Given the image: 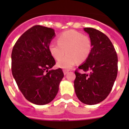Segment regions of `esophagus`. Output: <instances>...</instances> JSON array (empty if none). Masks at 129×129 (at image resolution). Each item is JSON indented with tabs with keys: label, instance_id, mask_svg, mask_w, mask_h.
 I'll use <instances>...</instances> for the list:
<instances>
[{
	"label": "esophagus",
	"instance_id": "1",
	"mask_svg": "<svg viewBox=\"0 0 129 129\" xmlns=\"http://www.w3.org/2000/svg\"><path fill=\"white\" fill-rule=\"evenodd\" d=\"M69 70L63 69V74H64V75H66V74H67V73L69 72Z\"/></svg>",
	"mask_w": 129,
	"mask_h": 129
}]
</instances>
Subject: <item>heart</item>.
Instances as JSON below:
<instances>
[{
    "label": "heart",
    "instance_id": "obj_1",
    "mask_svg": "<svg viewBox=\"0 0 129 129\" xmlns=\"http://www.w3.org/2000/svg\"><path fill=\"white\" fill-rule=\"evenodd\" d=\"M57 42V44L54 42L49 44V50L55 60L60 59L57 66L62 69L71 68L77 61H85L92 50V41L89 36L77 31L68 30L60 34ZM66 52L68 54L61 59Z\"/></svg>",
    "mask_w": 129,
    "mask_h": 129
}]
</instances>
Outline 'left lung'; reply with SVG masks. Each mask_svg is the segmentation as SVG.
Wrapping results in <instances>:
<instances>
[{
    "instance_id": "1",
    "label": "left lung",
    "mask_w": 129,
    "mask_h": 129,
    "mask_svg": "<svg viewBox=\"0 0 129 129\" xmlns=\"http://www.w3.org/2000/svg\"><path fill=\"white\" fill-rule=\"evenodd\" d=\"M92 41V50L85 63L75 70V92L82 103L94 105L102 102L114 85L118 71V57L109 37L99 30L85 27ZM79 70L84 72L81 74Z\"/></svg>"
}]
</instances>
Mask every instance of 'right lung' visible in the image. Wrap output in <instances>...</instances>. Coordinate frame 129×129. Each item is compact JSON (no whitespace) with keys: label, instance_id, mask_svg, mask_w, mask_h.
Returning <instances> with one entry per match:
<instances>
[{"label":"right lung","instance_id":"1","mask_svg":"<svg viewBox=\"0 0 129 129\" xmlns=\"http://www.w3.org/2000/svg\"><path fill=\"white\" fill-rule=\"evenodd\" d=\"M55 32L36 25L17 40L12 52V73L25 98L37 105L51 102L63 77L62 69L50 70L55 60L49 50Z\"/></svg>","mask_w":129,"mask_h":129}]
</instances>
